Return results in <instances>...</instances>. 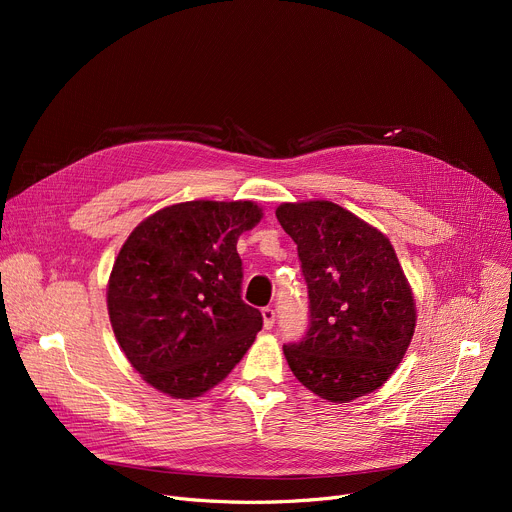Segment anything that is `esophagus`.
<instances>
[{"label":"esophagus","mask_w":512,"mask_h":512,"mask_svg":"<svg viewBox=\"0 0 512 512\" xmlns=\"http://www.w3.org/2000/svg\"><path fill=\"white\" fill-rule=\"evenodd\" d=\"M261 315H263V326H265V330H272L274 324H276V311H274V307H263V309H261Z\"/></svg>","instance_id":"obj_1"}]
</instances>
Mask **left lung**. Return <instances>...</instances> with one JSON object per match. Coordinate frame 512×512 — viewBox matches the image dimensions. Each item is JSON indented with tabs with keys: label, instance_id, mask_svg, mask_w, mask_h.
<instances>
[{
	"label": "left lung",
	"instance_id": "left-lung-1",
	"mask_svg": "<svg viewBox=\"0 0 512 512\" xmlns=\"http://www.w3.org/2000/svg\"><path fill=\"white\" fill-rule=\"evenodd\" d=\"M276 218L297 242L309 328L284 344L297 380L330 402L378 390L405 357L415 303L390 240L330 201L284 203Z\"/></svg>",
	"mask_w": 512,
	"mask_h": 512
}]
</instances>
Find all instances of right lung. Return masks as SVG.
Here are the masks:
<instances>
[{
	"mask_svg": "<svg viewBox=\"0 0 512 512\" xmlns=\"http://www.w3.org/2000/svg\"><path fill=\"white\" fill-rule=\"evenodd\" d=\"M261 220L251 201H188L132 230L107 286L130 365L153 388L195 398L222 382L263 326L242 301L238 236Z\"/></svg>",
	"mask_w": 512,
	"mask_h": 512,
	"instance_id": "right-lung-1",
	"label": "right lung"
}]
</instances>
